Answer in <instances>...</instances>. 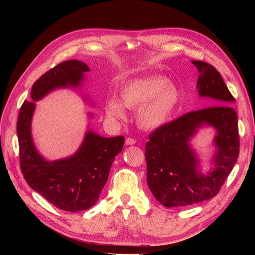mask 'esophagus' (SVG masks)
Masks as SVG:
<instances>
[{
	"label": "esophagus",
	"mask_w": 255,
	"mask_h": 255,
	"mask_svg": "<svg viewBox=\"0 0 255 255\" xmlns=\"http://www.w3.org/2000/svg\"><path fill=\"white\" fill-rule=\"evenodd\" d=\"M136 142V140L132 137H127L126 138V144H134Z\"/></svg>",
	"instance_id": "esophagus-1"
}]
</instances>
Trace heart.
I'll use <instances>...</instances> for the list:
<instances>
[{
    "mask_svg": "<svg viewBox=\"0 0 255 255\" xmlns=\"http://www.w3.org/2000/svg\"><path fill=\"white\" fill-rule=\"evenodd\" d=\"M121 102L110 98L105 102V113L114 120L126 117L125 107L136 109L138 125L152 130L164 125L180 102V90L162 75H149L132 79L120 90Z\"/></svg>",
    "mask_w": 255,
    "mask_h": 255,
    "instance_id": "b5f03b06",
    "label": "heart"
}]
</instances>
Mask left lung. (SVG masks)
I'll return each instance as SVG.
<instances>
[{
  "label": "left lung",
  "instance_id": "8db88e82",
  "mask_svg": "<svg viewBox=\"0 0 255 255\" xmlns=\"http://www.w3.org/2000/svg\"><path fill=\"white\" fill-rule=\"evenodd\" d=\"M199 77L200 96L209 104L187 113L154 130L145 143L146 182L158 202L166 208H181L205 202L220 191L237 162L240 152L238 117L231 106L234 96L218 70L203 61H193ZM205 124L218 129L217 167L208 175L196 169L197 160L186 143Z\"/></svg>",
  "mask_w": 255,
  "mask_h": 255
}]
</instances>
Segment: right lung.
I'll use <instances>...</instances> for the list:
<instances>
[{
    "mask_svg": "<svg viewBox=\"0 0 255 255\" xmlns=\"http://www.w3.org/2000/svg\"><path fill=\"white\" fill-rule=\"evenodd\" d=\"M88 71V65L76 60L60 63L36 80L31 98L37 101L56 88L78 86L83 73ZM34 101H23L16 126L19 166L25 182L48 203L63 211L90 209L98 200L115 157L123 149L124 136L102 137L89 131L74 156L47 162L37 153L32 141Z\"/></svg>",
    "mask_w": 255,
    "mask_h": 255,
    "instance_id": "obj_1",
    "label": "right lung"
}]
</instances>
